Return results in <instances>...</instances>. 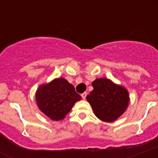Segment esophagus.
<instances>
[{"label":"esophagus","instance_id":"1","mask_svg":"<svg viewBox=\"0 0 158 158\" xmlns=\"http://www.w3.org/2000/svg\"><path fill=\"white\" fill-rule=\"evenodd\" d=\"M86 96H87V93H86V92H84V93H83V94H81V97H82V98H83V99L86 98Z\"/></svg>","mask_w":158,"mask_h":158}]
</instances>
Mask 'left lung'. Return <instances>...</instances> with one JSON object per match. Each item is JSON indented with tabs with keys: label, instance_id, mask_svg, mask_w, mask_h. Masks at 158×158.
I'll return each mask as SVG.
<instances>
[{
	"label": "left lung",
	"instance_id": "obj_1",
	"mask_svg": "<svg viewBox=\"0 0 158 158\" xmlns=\"http://www.w3.org/2000/svg\"><path fill=\"white\" fill-rule=\"evenodd\" d=\"M94 90L86 97L97 117L106 122H112L127 109L129 93L124 87L108 79H97L92 83Z\"/></svg>",
	"mask_w": 158,
	"mask_h": 158
}]
</instances>
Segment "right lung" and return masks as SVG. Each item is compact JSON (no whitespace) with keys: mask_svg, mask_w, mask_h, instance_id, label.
Returning a JSON list of instances; mask_svg holds the SVG:
<instances>
[{"mask_svg":"<svg viewBox=\"0 0 158 158\" xmlns=\"http://www.w3.org/2000/svg\"><path fill=\"white\" fill-rule=\"evenodd\" d=\"M81 96L64 78L42 84L36 93V101L42 112L53 120H63Z\"/></svg>","mask_w":158,"mask_h":158,"instance_id":"obj_1","label":"right lung"}]
</instances>
